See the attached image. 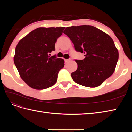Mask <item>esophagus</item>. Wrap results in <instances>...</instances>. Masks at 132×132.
I'll return each instance as SVG.
<instances>
[{
	"label": "esophagus",
	"mask_w": 132,
	"mask_h": 132,
	"mask_svg": "<svg viewBox=\"0 0 132 132\" xmlns=\"http://www.w3.org/2000/svg\"><path fill=\"white\" fill-rule=\"evenodd\" d=\"M70 59H64V61H65V63H67V62H68L69 61H70Z\"/></svg>",
	"instance_id": "obj_1"
}]
</instances>
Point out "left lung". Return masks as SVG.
Here are the masks:
<instances>
[{"label":"left lung","instance_id":"1","mask_svg":"<svg viewBox=\"0 0 132 132\" xmlns=\"http://www.w3.org/2000/svg\"><path fill=\"white\" fill-rule=\"evenodd\" d=\"M63 33L72 41L75 51L85 54L83 60H75L78 68L71 74L75 82L95 87L112 75L118 51L109 35L91 25L67 27Z\"/></svg>","mask_w":132,"mask_h":132}]
</instances>
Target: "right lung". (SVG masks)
<instances>
[{
    "mask_svg": "<svg viewBox=\"0 0 132 132\" xmlns=\"http://www.w3.org/2000/svg\"><path fill=\"white\" fill-rule=\"evenodd\" d=\"M64 29L37 28L22 38L16 47L14 64L21 79L32 88L45 89L56 83L64 61L49 55L55 51V43Z\"/></svg>",
    "mask_w": 132,
    "mask_h": 132,
    "instance_id": "1",
    "label": "right lung"
}]
</instances>
